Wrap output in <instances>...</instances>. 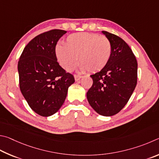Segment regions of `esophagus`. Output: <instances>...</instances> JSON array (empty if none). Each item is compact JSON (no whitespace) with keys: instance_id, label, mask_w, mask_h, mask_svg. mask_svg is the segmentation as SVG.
I'll return each instance as SVG.
<instances>
[{"instance_id":"34e87169","label":"esophagus","mask_w":159,"mask_h":159,"mask_svg":"<svg viewBox=\"0 0 159 159\" xmlns=\"http://www.w3.org/2000/svg\"><path fill=\"white\" fill-rule=\"evenodd\" d=\"M74 77H75V80L76 82H77V81H79V80L81 79V78L82 77V76H80V75H75L74 76Z\"/></svg>"}]
</instances>
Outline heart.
I'll return each mask as SVG.
<instances>
[{"label":"heart","mask_w":159,"mask_h":159,"mask_svg":"<svg viewBox=\"0 0 159 159\" xmlns=\"http://www.w3.org/2000/svg\"><path fill=\"white\" fill-rule=\"evenodd\" d=\"M54 53L59 65L67 72L75 68L97 72L106 66L112 56V44L105 36L96 33H78L68 36L65 45L57 44Z\"/></svg>","instance_id":"heart-1"}]
</instances>
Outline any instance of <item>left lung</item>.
Returning a JSON list of instances; mask_svg holds the SVG:
<instances>
[{
    "mask_svg": "<svg viewBox=\"0 0 159 159\" xmlns=\"http://www.w3.org/2000/svg\"><path fill=\"white\" fill-rule=\"evenodd\" d=\"M112 44V56L105 68L91 75L93 85L87 93L91 107L102 116L117 114L129 101L137 84L138 63L121 38L101 31Z\"/></svg>",
    "mask_w": 159,
    "mask_h": 159,
    "instance_id": "obj_1",
    "label": "left lung"
}]
</instances>
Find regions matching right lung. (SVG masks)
Listing matches in <instances>:
<instances>
[{"label": "right lung", "mask_w": 159, "mask_h": 159, "mask_svg": "<svg viewBox=\"0 0 159 159\" xmlns=\"http://www.w3.org/2000/svg\"><path fill=\"white\" fill-rule=\"evenodd\" d=\"M66 30L54 29L36 36L25 47L18 62L19 87L30 107L49 116L59 110L75 82L73 75L61 68L54 49Z\"/></svg>", "instance_id": "obj_1"}]
</instances>
